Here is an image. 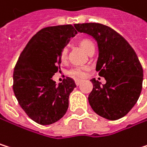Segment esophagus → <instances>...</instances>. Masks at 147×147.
<instances>
[{
    "label": "esophagus",
    "mask_w": 147,
    "mask_h": 147,
    "mask_svg": "<svg viewBox=\"0 0 147 147\" xmlns=\"http://www.w3.org/2000/svg\"><path fill=\"white\" fill-rule=\"evenodd\" d=\"M75 83H76L77 85H79V84L82 83V80H81V79H76V80H75Z\"/></svg>",
    "instance_id": "34e87169"
}]
</instances>
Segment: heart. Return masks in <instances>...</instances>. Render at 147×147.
Segmentation results:
<instances>
[{
  "label": "heart",
  "mask_w": 147,
  "mask_h": 147,
  "mask_svg": "<svg viewBox=\"0 0 147 147\" xmlns=\"http://www.w3.org/2000/svg\"><path fill=\"white\" fill-rule=\"evenodd\" d=\"M81 45L83 46V48L84 49V50L86 52H88V50L90 49V48L94 45L91 42L84 40L81 42ZM67 54H68V48L65 47L63 49L62 52H61V60L64 61L67 57ZM88 70L87 67H83V66H79V67H74L72 68L71 69L69 70V75L73 77V78H83L86 76V72Z\"/></svg>",
  "instance_id": "obj_1"
}]
</instances>
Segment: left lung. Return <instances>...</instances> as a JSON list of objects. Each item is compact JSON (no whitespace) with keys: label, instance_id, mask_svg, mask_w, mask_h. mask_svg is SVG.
I'll return each mask as SVG.
<instances>
[{"label":"left lung","instance_id":"left-lung-1","mask_svg":"<svg viewBox=\"0 0 147 147\" xmlns=\"http://www.w3.org/2000/svg\"><path fill=\"white\" fill-rule=\"evenodd\" d=\"M80 33L98 43L96 70L106 80L101 85L95 78L88 100L100 117L109 120L123 118L137 103L142 90L143 69L133 49L119 33L99 23L75 24Z\"/></svg>","mask_w":147,"mask_h":147}]
</instances>
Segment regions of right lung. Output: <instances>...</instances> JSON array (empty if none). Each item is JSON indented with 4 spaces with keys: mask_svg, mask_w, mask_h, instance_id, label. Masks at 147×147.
Listing matches in <instances>:
<instances>
[{
    "mask_svg": "<svg viewBox=\"0 0 147 147\" xmlns=\"http://www.w3.org/2000/svg\"><path fill=\"white\" fill-rule=\"evenodd\" d=\"M78 34L72 25L41 29L29 40L14 69L13 90L28 116L47 125L61 119L69 107V97L76 88L66 78L57 84L53 76L61 63V52Z\"/></svg>",
    "mask_w": 147,
    "mask_h": 147,
    "instance_id": "obj_1",
    "label": "right lung"
}]
</instances>
